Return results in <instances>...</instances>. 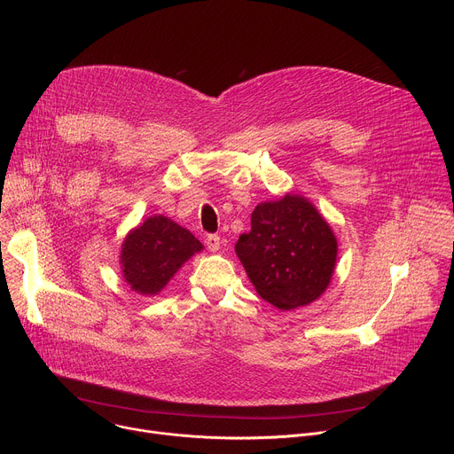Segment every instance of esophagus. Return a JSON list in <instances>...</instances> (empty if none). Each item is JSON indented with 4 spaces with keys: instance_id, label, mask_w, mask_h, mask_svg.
I'll return each mask as SVG.
<instances>
[{
    "instance_id": "1",
    "label": "esophagus",
    "mask_w": 454,
    "mask_h": 454,
    "mask_svg": "<svg viewBox=\"0 0 454 454\" xmlns=\"http://www.w3.org/2000/svg\"><path fill=\"white\" fill-rule=\"evenodd\" d=\"M207 246H208V249H210L212 253L219 251V247H221V237H219V235H208V237H207Z\"/></svg>"
}]
</instances>
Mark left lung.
Instances as JSON below:
<instances>
[{
    "mask_svg": "<svg viewBox=\"0 0 454 454\" xmlns=\"http://www.w3.org/2000/svg\"><path fill=\"white\" fill-rule=\"evenodd\" d=\"M235 253L261 298L291 310L310 305L331 286L338 239L307 198L286 193L254 207Z\"/></svg>",
    "mask_w": 454,
    "mask_h": 454,
    "instance_id": "obj_1",
    "label": "left lung"
}]
</instances>
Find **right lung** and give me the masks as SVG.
<instances>
[{
	"mask_svg": "<svg viewBox=\"0 0 454 454\" xmlns=\"http://www.w3.org/2000/svg\"><path fill=\"white\" fill-rule=\"evenodd\" d=\"M203 244L168 217L153 215L129 230L120 249L125 284L142 296L160 294Z\"/></svg>",
	"mask_w": 454,
	"mask_h": 454,
	"instance_id": "add662e5",
	"label": "right lung"
}]
</instances>
